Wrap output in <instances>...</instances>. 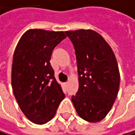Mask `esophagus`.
Masks as SVG:
<instances>
[{"label":"esophagus","mask_w":135,"mask_h":135,"mask_svg":"<svg viewBox=\"0 0 135 135\" xmlns=\"http://www.w3.org/2000/svg\"><path fill=\"white\" fill-rule=\"evenodd\" d=\"M65 86H67V85H68V82H66V83H65Z\"/></svg>","instance_id":"1"}]
</instances>
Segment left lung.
Masks as SVG:
<instances>
[{"mask_svg": "<svg viewBox=\"0 0 135 135\" xmlns=\"http://www.w3.org/2000/svg\"><path fill=\"white\" fill-rule=\"evenodd\" d=\"M75 50L79 91L72 96L77 113L83 120L98 122L112 108L117 98L120 73L108 44L92 30L65 31Z\"/></svg>", "mask_w": 135, "mask_h": 135, "instance_id": "obj_1", "label": "left lung"}]
</instances>
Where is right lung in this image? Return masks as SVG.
<instances>
[{
  "label": "right lung",
  "instance_id": "obj_1",
  "mask_svg": "<svg viewBox=\"0 0 135 135\" xmlns=\"http://www.w3.org/2000/svg\"><path fill=\"white\" fill-rule=\"evenodd\" d=\"M66 35L63 31L31 29L15 49L12 64L13 92L31 122L45 124L55 116L65 98L50 64L53 49Z\"/></svg>",
  "mask_w": 135,
  "mask_h": 135
}]
</instances>
